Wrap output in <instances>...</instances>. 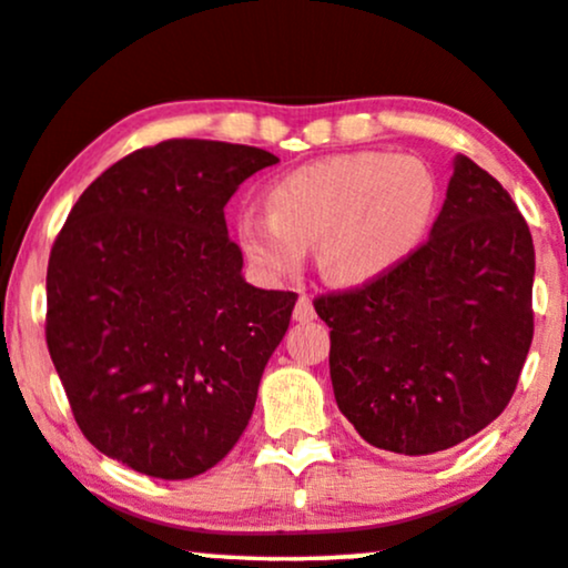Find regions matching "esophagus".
I'll use <instances>...</instances> for the list:
<instances>
[{
  "label": "esophagus",
  "instance_id": "esophagus-1",
  "mask_svg": "<svg viewBox=\"0 0 568 568\" xmlns=\"http://www.w3.org/2000/svg\"><path fill=\"white\" fill-rule=\"evenodd\" d=\"M314 316H316V312H314L312 298L301 296V298L296 301V308H293V320H296V322H312Z\"/></svg>",
  "mask_w": 568,
  "mask_h": 568
}]
</instances>
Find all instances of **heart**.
Wrapping results in <instances>:
<instances>
[{
  "label": "heart",
  "instance_id": "heart-1",
  "mask_svg": "<svg viewBox=\"0 0 568 568\" xmlns=\"http://www.w3.org/2000/svg\"><path fill=\"white\" fill-rule=\"evenodd\" d=\"M267 217L241 215V252L270 275H293L320 244L322 272L368 285L410 260L438 213V179L415 155L351 153L298 165L267 189Z\"/></svg>",
  "mask_w": 568,
  "mask_h": 568
}]
</instances>
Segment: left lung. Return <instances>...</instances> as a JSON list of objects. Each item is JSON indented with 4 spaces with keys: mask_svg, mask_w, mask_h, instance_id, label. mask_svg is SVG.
Here are the masks:
<instances>
[{
    "mask_svg": "<svg viewBox=\"0 0 568 568\" xmlns=\"http://www.w3.org/2000/svg\"><path fill=\"white\" fill-rule=\"evenodd\" d=\"M535 246L509 192L455 158L426 244L387 277L314 301L339 413L376 449L420 457L496 420L532 343Z\"/></svg>",
    "mask_w": 568,
    "mask_h": 568,
    "instance_id": "obj_1",
    "label": "left lung"
}]
</instances>
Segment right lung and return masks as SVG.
Masks as SVG:
<instances>
[{
  "mask_svg": "<svg viewBox=\"0 0 568 568\" xmlns=\"http://www.w3.org/2000/svg\"><path fill=\"white\" fill-rule=\"evenodd\" d=\"M267 150L165 140L103 171L49 256L47 343L85 438L150 478L184 480L252 418L296 293L248 285L225 202Z\"/></svg>",
  "mask_w": 568,
  "mask_h": 568,
  "instance_id": "1",
  "label": "right lung"
}]
</instances>
